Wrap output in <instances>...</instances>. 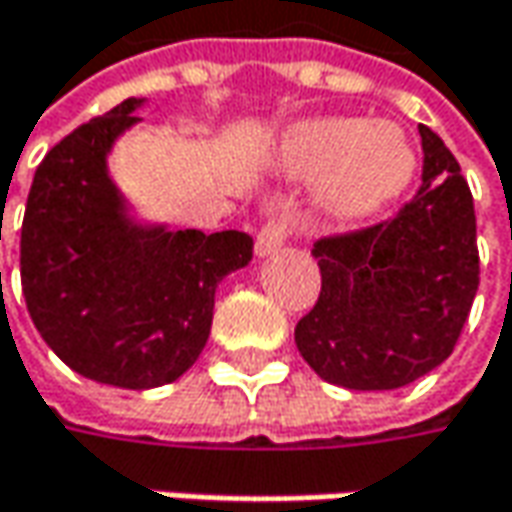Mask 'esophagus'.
<instances>
[{
  "instance_id": "obj_1",
  "label": "esophagus",
  "mask_w": 512,
  "mask_h": 512,
  "mask_svg": "<svg viewBox=\"0 0 512 512\" xmlns=\"http://www.w3.org/2000/svg\"><path fill=\"white\" fill-rule=\"evenodd\" d=\"M290 227H293L290 216H273V219H267L265 227H262L259 236H256V256H270V253H276V250L287 242Z\"/></svg>"
}]
</instances>
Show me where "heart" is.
<instances>
[{
  "mask_svg": "<svg viewBox=\"0 0 512 512\" xmlns=\"http://www.w3.org/2000/svg\"><path fill=\"white\" fill-rule=\"evenodd\" d=\"M279 168L293 176L325 173L322 202L344 219L370 216L399 199L416 173V150L402 128L364 119L299 122L276 145Z\"/></svg>",
  "mask_w": 512,
  "mask_h": 512,
  "instance_id": "heart-1",
  "label": "heart"
}]
</instances>
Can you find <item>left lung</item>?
Instances as JSON below:
<instances>
[{
    "instance_id": "left-lung-1",
    "label": "left lung",
    "mask_w": 512,
    "mask_h": 512,
    "mask_svg": "<svg viewBox=\"0 0 512 512\" xmlns=\"http://www.w3.org/2000/svg\"><path fill=\"white\" fill-rule=\"evenodd\" d=\"M422 187L387 222L319 239L322 293L296 347L330 384L396 390L453 353L479 290L473 196L456 156L419 125Z\"/></svg>"
}]
</instances>
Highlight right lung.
<instances>
[{
	"label": "right lung",
	"instance_id": "obj_1",
	"mask_svg": "<svg viewBox=\"0 0 512 512\" xmlns=\"http://www.w3.org/2000/svg\"><path fill=\"white\" fill-rule=\"evenodd\" d=\"M145 99L68 133L36 168L22 222V293L48 347L93 382H176L210 336L216 287L253 259L239 230L202 233L130 216L108 153Z\"/></svg>",
	"mask_w": 512,
	"mask_h": 512
}]
</instances>
